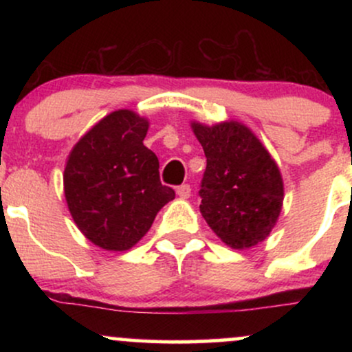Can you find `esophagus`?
Returning a JSON list of instances; mask_svg holds the SVG:
<instances>
[{"instance_id": "esophagus-1", "label": "esophagus", "mask_w": 352, "mask_h": 352, "mask_svg": "<svg viewBox=\"0 0 352 352\" xmlns=\"http://www.w3.org/2000/svg\"><path fill=\"white\" fill-rule=\"evenodd\" d=\"M190 193H192V188H190V185H188V184L180 185V187L177 188V195H179L180 199H188Z\"/></svg>"}]
</instances>
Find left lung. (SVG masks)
Returning a JSON list of instances; mask_svg holds the SVG:
<instances>
[{"label":"left lung","instance_id":"obj_1","mask_svg":"<svg viewBox=\"0 0 352 352\" xmlns=\"http://www.w3.org/2000/svg\"><path fill=\"white\" fill-rule=\"evenodd\" d=\"M207 157L200 212L228 246L245 250L263 241L280 217L283 180L263 144L243 124H192Z\"/></svg>","mask_w":352,"mask_h":352}]
</instances>
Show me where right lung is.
Instances as JSON below:
<instances>
[{
  "mask_svg": "<svg viewBox=\"0 0 352 352\" xmlns=\"http://www.w3.org/2000/svg\"><path fill=\"white\" fill-rule=\"evenodd\" d=\"M147 129L135 112L116 111L96 124L67 159V207L80 232L104 250L132 248L157 212L175 199L173 188L160 182L159 159L144 145Z\"/></svg>",
  "mask_w": 352,
  "mask_h": 352,
  "instance_id": "right-lung-1",
  "label": "right lung"
}]
</instances>
